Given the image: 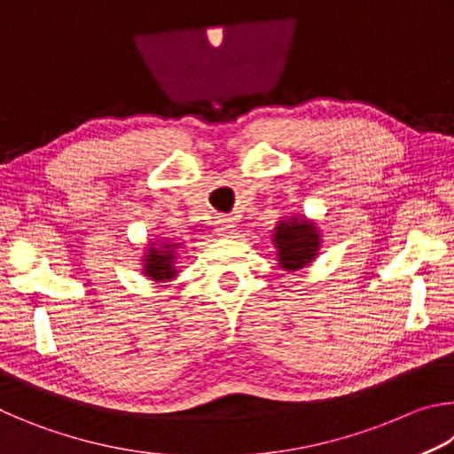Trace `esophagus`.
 <instances>
[{"mask_svg":"<svg viewBox=\"0 0 454 454\" xmlns=\"http://www.w3.org/2000/svg\"><path fill=\"white\" fill-rule=\"evenodd\" d=\"M234 230H236V224H234V220H232V218H228V216H220V218L216 220V232H218L220 236H230V234H234Z\"/></svg>","mask_w":454,"mask_h":454,"instance_id":"obj_1","label":"esophagus"}]
</instances>
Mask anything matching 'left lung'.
Instances as JSON below:
<instances>
[{
    "label": "left lung",
    "instance_id": "1",
    "mask_svg": "<svg viewBox=\"0 0 454 454\" xmlns=\"http://www.w3.org/2000/svg\"><path fill=\"white\" fill-rule=\"evenodd\" d=\"M274 244L278 248V264L284 270H298L318 254V230L301 218L280 220L274 230Z\"/></svg>",
    "mask_w": 454,
    "mask_h": 454
}]
</instances>
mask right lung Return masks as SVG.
<instances>
[{"label":"right lung","instance_id":"1","mask_svg":"<svg viewBox=\"0 0 454 454\" xmlns=\"http://www.w3.org/2000/svg\"><path fill=\"white\" fill-rule=\"evenodd\" d=\"M176 248H178V244H170V242H162V246L152 244V248L145 252L144 274L158 282L174 278L176 276V266H174Z\"/></svg>","mask_w":454,"mask_h":454}]
</instances>
